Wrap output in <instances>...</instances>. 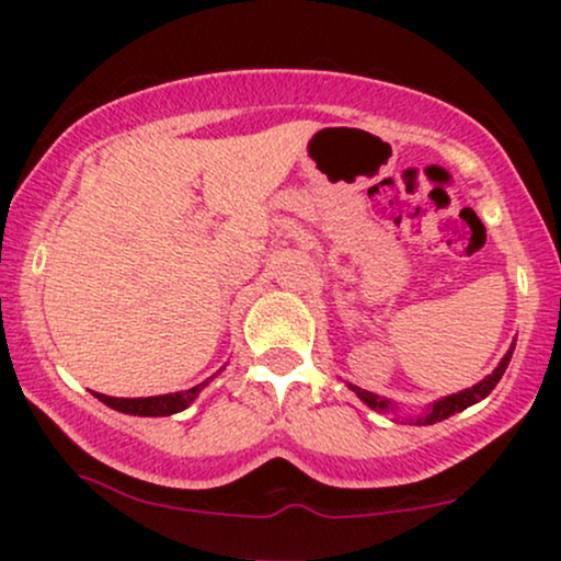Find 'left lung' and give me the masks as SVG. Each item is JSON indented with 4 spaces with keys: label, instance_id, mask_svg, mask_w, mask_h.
<instances>
[{
    "label": "left lung",
    "instance_id": "1",
    "mask_svg": "<svg viewBox=\"0 0 561 561\" xmlns=\"http://www.w3.org/2000/svg\"><path fill=\"white\" fill-rule=\"evenodd\" d=\"M512 353H514V345L508 347L506 356L501 358L499 366H495L493 375H488L485 379H482V382L472 385V388H467V390H461V392H454V396H446V398H440V401H435L427 409V414H422L420 420H416V424L443 422V420H448V416H454V414H459V411L469 409V405H472V403L482 401V398H485L488 392H491L495 385H499V379L504 377L506 366H508V362H512ZM351 390L356 392V396L362 398V401L369 405V409H375V411H390L392 409V403L388 401V398H379V396H375V392L356 388V385H351ZM411 422H414V420H411Z\"/></svg>",
    "mask_w": 561,
    "mask_h": 561
}]
</instances>
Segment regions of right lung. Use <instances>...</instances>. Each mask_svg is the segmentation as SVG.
Wrapping results in <instances>:
<instances>
[{"instance_id": "1", "label": "right lung", "mask_w": 561, "mask_h": 561, "mask_svg": "<svg viewBox=\"0 0 561 561\" xmlns=\"http://www.w3.org/2000/svg\"><path fill=\"white\" fill-rule=\"evenodd\" d=\"M214 379V377H210ZM208 385L205 382L195 385V388L182 390V392H169V396H150V398H113V396H102V392H94L102 403L111 405V409L121 411V414H134V416H171L184 411L195 398L199 396V390Z\"/></svg>"}]
</instances>
